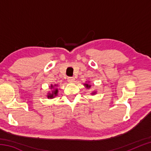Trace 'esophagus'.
Returning a JSON list of instances; mask_svg holds the SVG:
<instances>
[{
  "label": "esophagus",
  "mask_w": 151,
  "mask_h": 151,
  "mask_svg": "<svg viewBox=\"0 0 151 151\" xmlns=\"http://www.w3.org/2000/svg\"><path fill=\"white\" fill-rule=\"evenodd\" d=\"M67 80H68V82H69V83H73V82H75V78L74 77H68Z\"/></svg>",
  "instance_id": "34e87169"
}]
</instances>
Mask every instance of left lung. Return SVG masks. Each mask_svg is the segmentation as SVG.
<instances>
[{
  "label": "left lung",
  "mask_w": 151,
  "mask_h": 151,
  "mask_svg": "<svg viewBox=\"0 0 151 151\" xmlns=\"http://www.w3.org/2000/svg\"><path fill=\"white\" fill-rule=\"evenodd\" d=\"M85 85H86V87H87V88H90V87H91V86L87 85V84H85Z\"/></svg>",
  "instance_id": "obj_1"
}]
</instances>
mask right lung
<instances>
[{"mask_svg": "<svg viewBox=\"0 0 151 151\" xmlns=\"http://www.w3.org/2000/svg\"><path fill=\"white\" fill-rule=\"evenodd\" d=\"M51 87H52V85L51 86ZM57 93H58V90L57 89H55V91H52V94H49V95H48V98H53V96L57 95Z\"/></svg>", "mask_w": 151, "mask_h": 151, "instance_id": "right-lung-1", "label": "right lung"}]
</instances>
